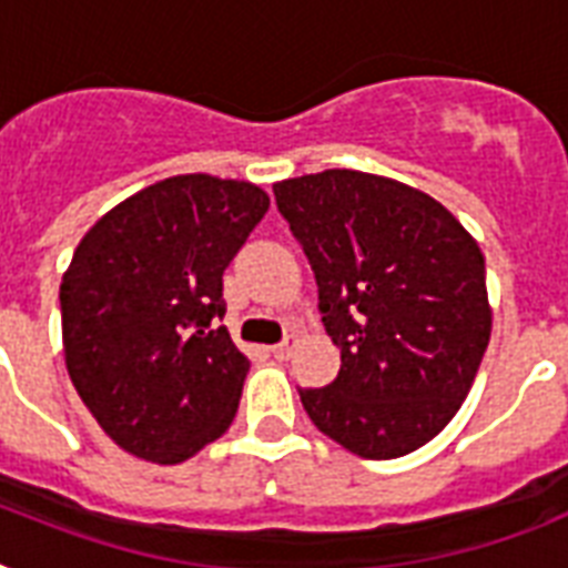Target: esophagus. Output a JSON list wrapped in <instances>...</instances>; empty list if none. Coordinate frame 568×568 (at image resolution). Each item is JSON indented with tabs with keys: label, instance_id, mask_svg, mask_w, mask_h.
Masks as SVG:
<instances>
[{
	"label": "esophagus",
	"instance_id": "obj_1",
	"mask_svg": "<svg viewBox=\"0 0 568 568\" xmlns=\"http://www.w3.org/2000/svg\"><path fill=\"white\" fill-rule=\"evenodd\" d=\"M292 338H285V342H280V345H274L271 347V354L276 356V359H288V356H292Z\"/></svg>",
	"mask_w": 568,
	"mask_h": 568
}]
</instances>
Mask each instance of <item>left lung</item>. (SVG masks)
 Listing matches in <instances>:
<instances>
[{"label":"left lung","mask_w":568,"mask_h":568,"mask_svg":"<svg viewBox=\"0 0 568 568\" xmlns=\"http://www.w3.org/2000/svg\"><path fill=\"white\" fill-rule=\"evenodd\" d=\"M274 196L342 351L329 386L301 388L312 424L365 459L427 445L466 400L493 333L477 241L439 200L374 173H306Z\"/></svg>","instance_id":"1"}]
</instances>
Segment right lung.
Wrapping results in <instances>:
<instances>
[{
	"instance_id": "add662e5",
	"label": "right lung",
	"mask_w": 568,
	"mask_h": 568,
	"mask_svg": "<svg viewBox=\"0 0 568 568\" xmlns=\"http://www.w3.org/2000/svg\"><path fill=\"white\" fill-rule=\"evenodd\" d=\"M267 205L253 182L185 173L126 196L79 241L61 280L67 374L132 457L185 463L239 413L250 359L217 327L223 271Z\"/></svg>"
}]
</instances>
